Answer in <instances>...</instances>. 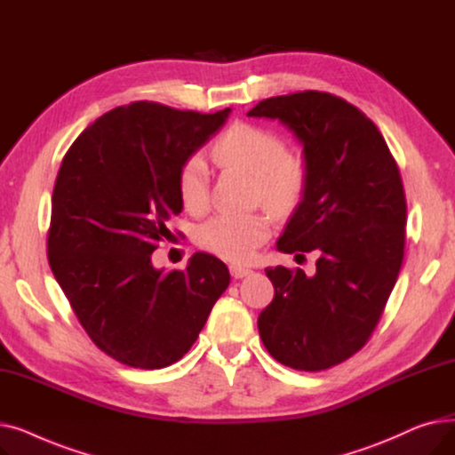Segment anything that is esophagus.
<instances>
[{
    "label": "esophagus",
    "instance_id": "1",
    "mask_svg": "<svg viewBox=\"0 0 455 455\" xmlns=\"http://www.w3.org/2000/svg\"><path fill=\"white\" fill-rule=\"evenodd\" d=\"M252 271L251 269H247V267H242V266H235V264H232L230 266V275L234 276V278H245V276H249Z\"/></svg>",
    "mask_w": 455,
    "mask_h": 455
}]
</instances>
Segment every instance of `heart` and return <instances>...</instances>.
<instances>
[{
  "instance_id": "b5f03b06",
  "label": "heart",
  "mask_w": 455,
  "mask_h": 455,
  "mask_svg": "<svg viewBox=\"0 0 455 455\" xmlns=\"http://www.w3.org/2000/svg\"><path fill=\"white\" fill-rule=\"evenodd\" d=\"M210 156L223 167L254 177L256 196L276 213L295 210L307 188L306 164L290 155L288 143L271 129L234 124L213 141ZM182 206L191 213L208 208V167L199 155L188 156L177 175ZM271 234L266 212L218 213L196 230V243L223 259L249 261Z\"/></svg>"
}]
</instances>
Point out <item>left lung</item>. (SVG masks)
<instances>
[{
  "label": "left lung",
  "mask_w": 455,
  "mask_h": 455,
  "mask_svg": "<svg viewBox=\"0 0 455 455\" xmlns=\"http://www.w3.org/2000/svg\"><path fill=\"white\" fill-rule=\"evenodd\" d=\"M247 116L278 119L304 148L307 188L276 249L319 252L314 276L266 269L275 299L259 338L282 365L324 371L369 341L396 283L408 212L398 165L378 127L338 95H278Z\"/></svg>",
  "instance_id": "obj_1"
}]
</instances>
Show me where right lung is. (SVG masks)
<instances>
[{
  "instance_id": "obj_1",
  "label": "right lung",
  "mask_w": 455,
  "mask_h": 455,
  "mask_svg": "<svg viewBox=\"0 0 455 455\" xmlns=\"http://www.w3.org/2000/svg\"><path fill=\"white\" fill-rule=\"evenodd\" d=\"M228 114L136 101L95 119L62 158L47 258L90 339L119 363L179 362L228 288V269L212 254L196 252L186 271L170 273L151 259L182 212L180 164Z\"/></svg>"
}]
</instances>
